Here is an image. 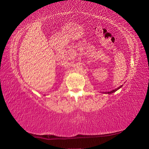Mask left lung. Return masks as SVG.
<instances>
[{"mask_svg":"<svg viewBox=\"0 0 149 149\" xmlns=\"http://www.w3.org/2000/svg\"><path fill=\"white\" fill-rule=\"evenodd\" d=\"M122 86H123V85L120 86H119L118 88H116V89H114V90H112V91H109V92H104V93H105V94H112V93H113L116 92V91H118V89H119L120 88H122Z\"/></svg>","mask_w":149,"mask_h":149,"instance_id":"1","label":"left lung"}]
</instances>
